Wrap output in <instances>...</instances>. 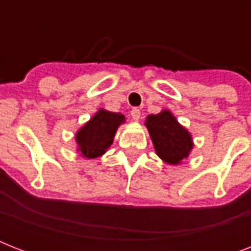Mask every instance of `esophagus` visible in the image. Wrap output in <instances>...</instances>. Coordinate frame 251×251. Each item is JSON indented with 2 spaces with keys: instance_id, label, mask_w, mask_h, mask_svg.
Here are the masks:
<instances>
[{
  "instance_id": "1",
  "label": "esophagus",
  "mask_w": 251,
  "mask_h": 251,
  "mask_svg": "<svg viewBox=\"0 0 251 251\" xmlns=\"http://www.w3.org/2000/svg\"><path fill=\"white\" fill-rule=\"evenodd\" d=\"M131 118H133L134 121H138V120L141 118V110L138 109V108L131 109Z\"/></svg>"
}]
</instances>
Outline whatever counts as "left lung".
I'll return each mask as SVG.
<instances>
[{"mask_svg":"<svg viewBox=\"0 0 251 251\" xmlns=\"http://www.w3.org/2000/svg\"><path fill=\"white\" fill-rule=\"evenodd\" d=\"M146 126L156 153L168 164H179L189 155L193 147L190 134L179 125L169 110L150 114Z\"/></svg>","mask_w":251,"mask_h":251,"instance_id":"left-lung-1","label":"left lung"}]
</instances>
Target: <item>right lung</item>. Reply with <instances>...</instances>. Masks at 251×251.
<instances>
[{"label": "right lung", "mask_w": 251, "mask_h": 251, "mask_svg": "<svg viewBox=\"0 0 251 251\" xmlns=\"http://www.w3.org/2000/svg\"><path fill=\"white\" fill-rule=\"evenodd\" d=\"M125 116L101 109L87 122L76 134V142L79 145L82 155L88 159H95L105 152L113 143L116 130Z\"/></svg>", "instance_id": "add662e5"}]
</instances>
